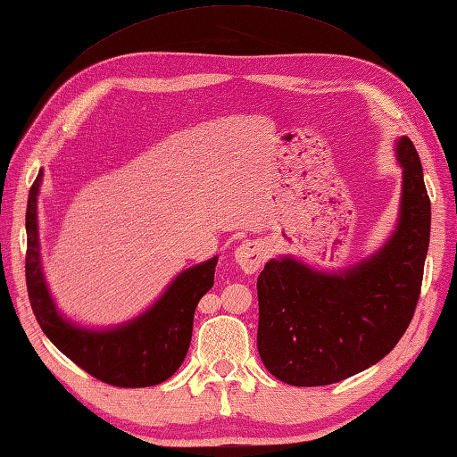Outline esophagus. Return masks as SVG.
<instances>
[{
  "instance_id": "obj_1",
  "label": "esophagus",
  "mask_w": 457,
  "mask_h": 457,
  "mask_svg": "<svg viewBox=\"0 0 457 457\" xmlns=\"http://www.w3.org/2000/svg\"><path fill=\"white\" fill-rule=\"evenodd\" d=\"M233 257H236V262L239 264L241 270L253 274L261 269V264L264 262V259H267V251H264L262 243L249 239L241 243Z\"/></svg>"
}]
</instances>
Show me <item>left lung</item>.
Wrapping results in <instances>:
<instances>
[{"mask_svg":"<svg viewBox=\"0 0 457 457\" xmlns=\"http://www.w3.org/2000/svg\"><path fill=\"white\" fill-rule=\"evenodd\" d=\"M395 157L403 169L399 216L378 251L335 272L278 257L259 274L257 348L284 384L328 386L364 372L407 331L428 253L430 198L407 136L395 140Z\"/></svg>","mask_w":457,"mask_h":457,"instance_id":"left-lung-1","label":"left lung"}]
</instances>
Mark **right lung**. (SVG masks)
<instances>
[{
    "mask_svg": "<svg viewBox=\"0 0 457 457\" xmlns=\"http://www.w3.org/2000/svg\"><path fill=\"white\" fill-rule=\"evenodd\" d=\"M42 169L29 190L27 204V290L42 331L60 353L104 384L150 387L171 378L183 364L193 337L195 310L214 286L218 257L179 272L165 292L132 320L104 327H83L62 315L42 270L38 239V193Z\"/></svg>",
    "mask_w": 457,
    "mask_h": 457,
    "instance_id": "obj_1",
    "label": "right lung"
}]
</instances>
